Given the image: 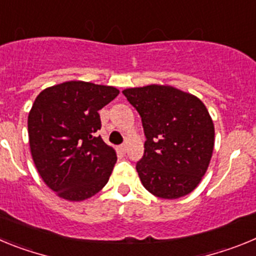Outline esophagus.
<instances>
[{
  "mask_svg": "<svg viewBox=\"0 0 256 256\" xmlns=\"http://www.w3.org/2000/svg\"><path fill=\"white\" fill-rule=\"evenodd\" d=\"M120 150L123 151V152H126V144H122V146H120Z\"/></svg>",
  "mask_w": 256,
  "mask_h": 256,
  "instance_id": "obj_1",
  "label": "esophagus"
}]
</instances>
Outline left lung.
I'll return each mask as SVG.
<instances>
[{
  "mask_svg": "<svg viewBox=\"0 0 256 256\" xmlns=\"http://www.w3.org/2000/svg\"><path fill=\"white\" fill-rule=\"evenodd\" d=\"M123 94L138 112L146 136L136 169L142 184L160 198H180L198 187L214 148V124L191 94L170 86L126 88Z\"/></svg>",
  "mask_w": 256,
  "mask_h": 256,
  "instance_id": "8db88e82",
  "label": "left lung"
}]
</instances>
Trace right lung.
I'll return each mask as SVG.
<instances>
[{
	"label": "right lung",
	"instance_id": "obj_1",
	"mask_svg": "<svg viewBox=\"0 0 256 256\" xmlns=\"http://www.w3.org/2000/svg\"><path fill=\"white\" fill-rule=\"evenodd\" d=\"M119 94L112 86L70 80L40 92L28 116L29 146L38 173L58 196L83 201L112 176L114 148L100 136L98 110Z\"/></svg>",
	"mask_w": 256,
	"mask_h": 256
}]
</instances>
